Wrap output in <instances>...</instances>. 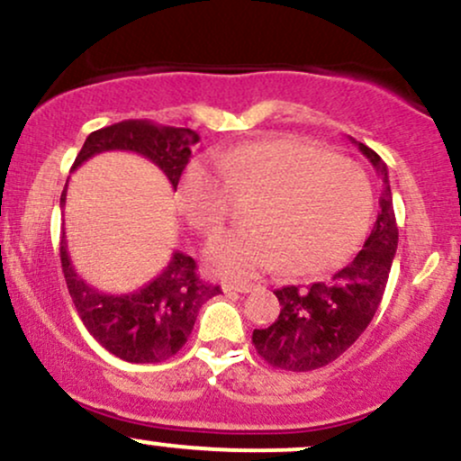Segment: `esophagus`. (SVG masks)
<instances>
[{
	"label": "esophagus",
	"instance_id": "obj_1",
	"mask_svg": "<svg viewBox=\"0 0 461 461\" xmlns=\"http://www.w3.org/2000/svg\"><path fill=\"white\" fill-rule=\"evenodd\" d=\"M253 288H256L253 284H231V282L223 284V293H251Z\"/></svg>",
	"mask_w": 461,
	"mask_h": 461
}]
</instances>
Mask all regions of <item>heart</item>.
<instances>
[{
    "instance_id": "1",
    "label": "heart",
    "mask_w": 461,
    "mask_h": 461,
    "mask_svg": "<svg viewBox=\"0 0 461 461\" xmlns=\"http://www.w3.org/2000/svg\"><path fill=\"white\" fill-rule=\"evenodd\" d=\"M219 168L193 162L179 199L194 230L210 236L230 214L231 193L260 194L253 227L223 231L205 247L214 275L247 279L282 267L319 275L342 262L366 234L373 190L347 158L297 139H264L216 153Z\"/></svg>"
}]
</instances>
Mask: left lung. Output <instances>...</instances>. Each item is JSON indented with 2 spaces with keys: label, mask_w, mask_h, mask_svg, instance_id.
<instances>
[{
  "label": "left lung",
  "mask_w": 461,
  "mask_h": 461,
  "mask_svg": "<svg viewBox=\"0 0 461 461\" xmlns=\"http://www.w3.org/2000/svg\"><path fill=\"white\" fill-rule=\"evenodd\" d=\"M357 147L384 177V193L379 197L382 210L362 251L330 282L275 290L282 305L277 321L267 330H253L251 336L256 351L271 366L294 373L327 366L362 336L382 303L399 242V227L388 168L370 147L362 142Z\"/></svg>",
  "instance_id": "1"
}]
</instances>
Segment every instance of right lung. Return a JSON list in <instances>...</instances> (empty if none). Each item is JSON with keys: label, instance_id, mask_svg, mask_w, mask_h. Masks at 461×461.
I'll list each match as a JSON object with an SVG mask.
<instances>
[{"label": "right lung", "instance_id": "1", "mask_svg": "<svg viewBox=\"0 0 461 461\" xmlns=\"http://www.w3.org/2000/svg\"><path fill=\"white\" fill-rule=\"evenodd\" d=\"M199 142L197 131L130 119L88 134L73 168L104 151H134L149 158L177 190L179 177ZM67 188L60 203H65ZM60 262L68 294L79 319L95 340L113 356L134 364H156L173 357L186 345L201 305L221 293L203 282L197 262L186 253H173L171 262L153 282L130 294H104L88 285L71 267L67 240H60Z\"/></svg>", "mask_w": 461, "mask_h": 461}]
</instances>
